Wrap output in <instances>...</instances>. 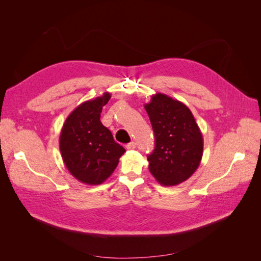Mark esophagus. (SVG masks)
Returning a JSON list of instances; mask_svg holds the SVG:
<instances>
[{
  "instance_id": "1",
  "label": "esophagus",
  "mask_w": 261,
  "mask_h": 261,
  "mask_svg": "<svg viewBox=\"0 0 261 261\" xmlns=\"http://www.w3.org/2000/svg\"><path fill=\"white\" fill-rule=\"evenodd\" d=\"M135 148H136V143H134V141H132V143L126 145V149H128V150H133Z\"/></svg>"
}]
</instances>
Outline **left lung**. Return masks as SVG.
Wrapping results in <instances>:
<instances>
[{
  "label": "left lung",
  "instance_id": "obj_1",
  "mask_svg": "<svg viewBox=\"0 0 261 261\" xmlns=\"http://www.w3.org/2000/svg\"><path fill=\"white\" fill-rule=\"evenodd\" d=\"M145 109L151 122L155 147L148 155L149 171L158 183L175 186L198 169L203 150L202 134L184 103L155 93Z\"/></svg>",
  "mask_w": 261,
  "mask_h": 261
}]
</instances>
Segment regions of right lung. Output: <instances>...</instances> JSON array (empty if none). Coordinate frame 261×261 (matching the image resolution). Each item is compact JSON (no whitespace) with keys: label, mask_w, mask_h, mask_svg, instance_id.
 I'll list each match as a JSON object with an SVG mask.
<instances>
[{"label":"right lung","mask_w":261,"mask_h":261,"mask_svg":"<svg viewBox=\"0 0 261 261\" xmlns=\"http://www.w3.org/2000/svg\"><path fill=\"white\" fill-rule=\"evenodd\" d=\"M111 94L83 102L70 113L60 134L62 159L68 172L84 184L99 185L112 174L125 149L100 122Z\"/></svg>","instance_id":"obj_1"}]
</instances>
